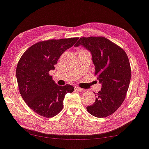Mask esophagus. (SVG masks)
Here are the masks:
<instances>
[{
	"label": "esophagus",
	"mask_w": 149,
	"mask_h": 149,
	"mask_svg": "<svg viewBox=\"0 0 149 149\" xmlns=\"http://www.w3.org/2000/svg\"><path fill=\"white\" fill-rule=\"evenodd\" d=\"M75 91H77V92H82V91H83L84 89L79 88V87L76 86V87H75Z\"/></svg>",
	"instance_id": "obj_1"
}]
</instances>
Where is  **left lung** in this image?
Instances as JSON below:
<instances>
[{
	"label": "left lung",
	"mask_w": 149,
	"mask_h": 149,
	"mask_svg": "<svg viewBox=\"0 0 149 149\" xmlns=\"http://www.w3.org/2000/svg\"><path fill=\"white\" fill-rule=\"evenodd\" d=\"M79 45L91 52L95 75L102 84L94 103L86 110L95 117H107L119 109L126 97L131 77L129 59L123 48L104 37H81L75 46Z\"/></svg>",
	"instance_id": "left-lung-1"
}]
</instances>
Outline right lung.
Returning a JSON list of instances; mask_svg holds the SVG:
<instances>
[{
  "label": "right lung",
  "mask_w": 149,
  "mask_h": 149,
  "mask_svg": "<svg viewBox=\"0 0 149 149\" xmlns=\"http://www.w3.org/2000/svg\"><path fill=\"white\" fill-rule=\"evenodd\" d=\"M78 37L50 39L31 46L19 59L16 68L18 87L22 97L30 109L45 118H52L63 108L67 93L74 92L70 84L59 86L49 72L61 55L77 42Z\"/></svg>",
  "instance_id": "add662e5"
}]
</instances>
